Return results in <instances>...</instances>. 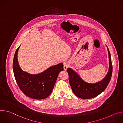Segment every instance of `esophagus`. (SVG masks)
I'll return each mask as SVG.
<instances>
[{
  "label": "esophagus",
  "instance_id": "esophagus-1",
  "mask_svg": "<svg viewBox=\"0 0 123 123\" xmlns=\"http://www.w3.org/2000/svg\"><path fill=\"white\" fill-rule=\"evenodd\" d=\"M69 62L66 61V62H63V68H64V70H66L67 69V68L69 67Z\"/></svg>",
  "mask_w": 123,
  "mask_h": 123
}]
</instances>
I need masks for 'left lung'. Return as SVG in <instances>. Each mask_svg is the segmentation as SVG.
<instances>
[{
  "label": "left lung",
  "mask_w": 123,
  "mask_h": 123,
  "mask_svg": "<svg viewBox=\"0 0 123 123\" xmlns=\"http://www.w3.org/2000/svg\"><path fill=\"white\" fill-rule=\"evenodd\" d=\"M109 59V68L107 73L101 80L95 83H88L83 80L80 75L71 68L67 69L69 75V81L72 90L78 97L84 99H88L97 96L106 88L111 80L112 65L111 54L107 46Z\"/></svg>",
  "instance_id": "8db88e82"
}]
</instances>
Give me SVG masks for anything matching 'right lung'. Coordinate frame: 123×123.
Returning a JSON list of instances; mask_svg holds the SVG:
<instances>
[{
	"label": "right lung",
	"mask_w": 123,
	"mask_h": 123,
	"mask_svg": "<svg viewBox=\"0 0 123 123\" xmlns=\"http://www.w3.org/2000/svg\"><path fill=\"white\" fill-rule=\"evenodd\" d=\"M20 46L15 52L12 63L13 74L19 87L25 95L32 99L42 100L48 97L59 73L63 70V63L51 66L38 74H30L23 71L19 65L18 53Z\"/></svg>",
	"instance_id": "add662e5"
}]
</instances>
